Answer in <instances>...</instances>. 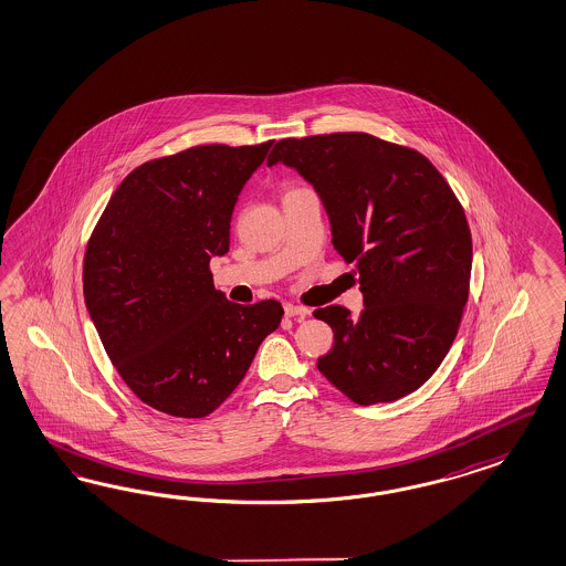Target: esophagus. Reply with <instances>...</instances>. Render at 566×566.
<instances>
[{"label": "esophagus", "mask_w": 566, "mask_h": 566, "mask_svg": "<svg viewBox=\"0 0 566 566\" xmlns=\"http://www.w3.org/2000/svg\"><path fill=\"white\" fill-rule=\"evenodd\" d=\"M284 313H286V317H307V315H312V310L301 307V305H293V303H286L284 305Z\"/></svg>", "instance_id": "34e87169"}]
</instances>
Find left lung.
<instances>
[{"mask_svg": "<svg viewBox=\"0 0 566 566\" xmlns=\"http://www.w3.org/2000/svg\"><path fill=\"white\" fill-rule=\"evenodd\" d=\"M273 165L312 184L334 251L359 273L364 312H313L334 332L317 370L359 406L420 389L448 355L470 286L472 238L448 181L427 156L357 132L280 139Z\"/></svg>", "mask_w": 566, "mask_h": 566, "instance_id": "8db88e82", "label": "left lung"}]
</instances>
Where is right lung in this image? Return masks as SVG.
Instances as JSON below:
<instances>
[{"mask_svg": "<svg viewBox=\"0 0 566 566\" xmlns=\"http://www.w3.org/2000/svg\"><path fill=\"white\" fill-rule=\"evenodd\" d=\"M272 144L196 146L139 165L90 238L87 312L120 378L155 410L209 416L280 326L277 301L232 303L209 272L230 251L238 196Z\"/></svg>", "mask_w": 566, "mask_h": 566, "instance_id": "right-lung-1", "label": "right lung"}]
</instances>
